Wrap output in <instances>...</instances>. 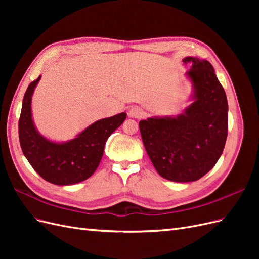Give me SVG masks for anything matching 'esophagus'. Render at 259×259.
Segmentation results:
<instances>
[{
    "label": "esophagus",
    "mask_w": 259,
    "mask_h": 259,
    "mask_svg": "<svg viewBox=\"0 0 259 259\" xmlns=\"http://www.w3.org/2000/svg\"><path fill=\"white\" fill-rule=\"evenodd\" d=\"M144 115V111L139 107H132L128 110V116L134 117V119H140Z\"/></svg>",
    "instance_id": "esophagus-1"
}]
</instances>
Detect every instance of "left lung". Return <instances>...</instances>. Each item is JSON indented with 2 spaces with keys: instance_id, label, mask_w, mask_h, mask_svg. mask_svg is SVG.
I'll return each instance as SVG.
<instances>
[{
  "instance_id": "8db88e82",
  "label": "left lung",
  "mask_w": 259,
  "mask_h": 259,
  "mask_svg": "<svg viewBox=\"0 0 259 259\" xmlns=\"http://www.w3.org/2000/svg\"><path fill=\"white\" fill-rule=\"evenodd\" d=\"M192 104L176 116L139 122L146 151L159 175L170 182H195L215 166L228 134V101L207 60L185 57Z\"/></svg>"
}]
</instances>
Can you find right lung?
I'll list each match as a JSON object with an SVG mask.
<instances>
[{
	"instance_id": "right-lung-1",
	"label": "right lung",
	"mask_w": 259,
	"mask_h": 259,
	"mask_svg": "<svg viewBox=\"0 0 259 259\" xmlns=\"http://www.w3.org/2000/svg\"><path fill=\"white\" fill-rule=\"evenodd\" d=\"M41 75L30 83L22 100L19 117V142L30 165L46 182L58 186L81 183L90 178L103 158L107 139L126 119L122 112L91 124L64 143L52 142L36 130L31 103Z\"/></svg>"
}]
</instances>
